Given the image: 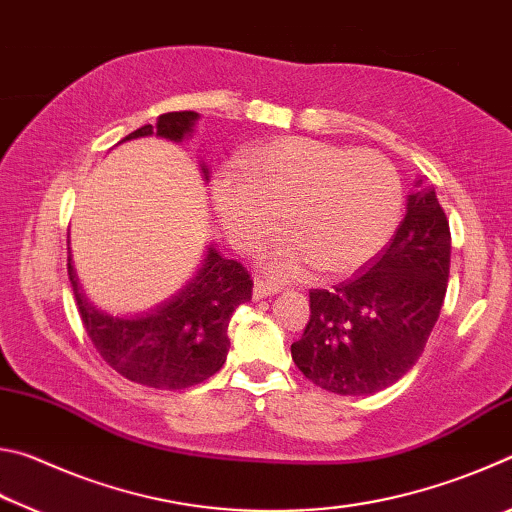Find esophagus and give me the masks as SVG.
<instances>
[{
	"mask_svg": "<svg viewBox=\"0 0 512 512\" xmlns=\"http://www.w3.org/2000/svg\"><path fill=\"white\" fill-rule=\"evenodd\" d=\"M273 293H277V287H273V284H268L264 280H257L255 282V287H253V298L255 300L268 298V296H273Z\"/></svg>",
	"mask_w": 512,
	"mask_h": 512,
	"instance_id": "obj_1",
	"label": "esophagus"
}]
</instances>
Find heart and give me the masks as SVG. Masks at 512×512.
<instances>
[{
    "mask_svg": "<svg viewBox=\"0 0 512 512\" xmlns=\"http://www.w3.org/2000/svg\"><path fill=\"white\" fill-rule=\"evenodd\" d=\"M223 228L241 253L289 232L264 257L266 271L293 280L311 266L345 277L368 266L393 239L404 212L400 173L384 155L305 137L250 149L241 176L225 171L214 185Z\"/></svg>",
    "mask_w": 512,
    "mask_h": 512,
    "instance_id": "b5f03b06",
    "label": "heart"
}]
</instances>
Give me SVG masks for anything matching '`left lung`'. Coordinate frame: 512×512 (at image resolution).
<instances>
[{
	"label": "left lung",
	"mask_w": 512,
	"mask_h": 512,
	"mask_svg": "<svg viewBox=\"0 0 512 512\" xmlns=\"http://www.w3.org/2000/svg\"><path fill=\"white\" fill-rule=\"evenodd\" d=\"M452 235L433 189L411 194L406 216L368 266L332 289L309 291V323L291 357L336 395L395 384L424 352L443 307Z\"/></svg>",
	"instance_id": "8db88e82"
}]
</instances>
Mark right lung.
Wrapping results in <instances>:
<instances>
[{
    "instance_id": "1",
    "label": "right lung",
    "mask_w": 512,
    "mask_h": 512,
    "mask_svg": "<svg viewBox=\"0 0 512 512\" xmlns=\"http://www.w3.org/2000/svg\"><path fill=\"white\" fill-rule=\"evenodd\" d=\"M196 119L198 112L192 110L164 112L155 126L137 128L124 140L155 133L183 142ZM203 173L207 178L205 169ZM67 273L83 327L101 359L121 377L160 391H183L221 370L230 350V318L241 302L253 296V280L246 268L237 259L221 257L214 248H207L201 268L187 287L153 314L133 320L106 316L90 305L72 257H67Z\"/></svg>"
}]
</instances>
